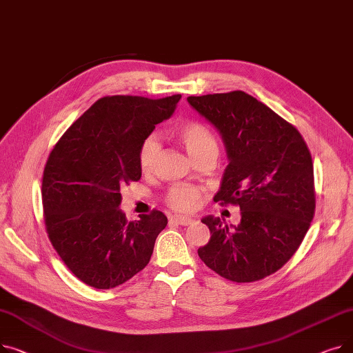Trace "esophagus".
<instances>
[{
	"mask_svg": "<svg viewBox=\"0 0 353 353\" xmlns=\"http://www.w3.org/2000/svg\"><path fill=\"white\" fill-rule=\"evenodd\" d=\"M170 221H173V223L180 225V226H189V225L194 223L193 219H190V217H181V216H173L170 219Z\"/></svg>",
	"mask_w": 353,
	"mask_h": 353,
	"instance_id": "esophagus-1",
	"label": "esophagus"
}]
</instances>
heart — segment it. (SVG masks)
Wrapping results in <instances>:
<instances>
[{
	"label": "heart",
	"instance_id": "heart-1",
	"mask_svg": "<svg viewBox=\"0 0 353 353\" xmlns=\"http://www.w3.org/2000/svg\"><path fill=\"white\" fill-rule=\"evenodd\" d=\"M173 136L186 148L189 156L197 161L203 157L219 153V143L212 128L200 121H184L173 128ZM159 154V143L154 137H147L139 150V167L143 174L152 173ZM201 199V190L193 186H176L165 194V203L177 212H190Z\"/></svg>",
	"mask_w": 353,
	"mask_h": 353
}]
</instances>
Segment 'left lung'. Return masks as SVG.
Listing matches in <instances>:
<instances>
[{"label":"left lung","mask_w":353,"mask_h":353,"mask_svg":"<svg viewBox=\"0 0 353 353\" xmlns=\"http://www.w3.org/2000/svg\"><path fill=\"white\" fill-rule=\"evenodd\" d=\"M188 101L226 144L229 164L213 200L242 210L237 226L203 219L212 236L199 257L228 281L265 279L288 263L310 228L316 194L307 144L293 124L245 91Z\"/></svg>","instance_id":"left-lung-1"}]
</instances>
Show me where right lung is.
I'll return each instance as SVG.
<instances>
[{"mask_svg":"<svg viewBox=\"0 0 353 353\" xmlns=\"http://www.w3.org/2000/svg\"><path fill=\"white\" fill-rule=\"evenodd\" d=\"M180 99L103 97L48 156L41 186L46 230L64 265L91 288L120 286L150 262L167 217L152 210L127 221L120 189L140 180V145Z\"/></svg>","mask_w":353,"mask_h":353,"instance_id":"right-lung-1","label":"right lung"}]
</instances>
